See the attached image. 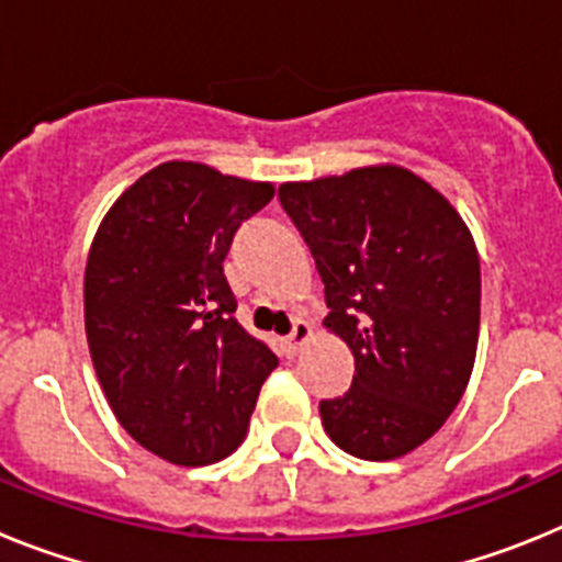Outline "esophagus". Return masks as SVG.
I'll return each mask as SVG.
<instances>
[{
	"mask_svg": "<svg viewBox=\"0 0 562 562\" xmlns=\"http://www.w3.org/2000/svg\"><path fill=\"white\" fill-rule=\"evenodd\" d=\"M310 340H312V326L306 324V321H301V317H297L295 326H292V331H290V349H292V355H297V351L304 349V346Z\"/></svg>",
	"mask_w": 562,
	"mask_h": 562,
	"instance_id": "1",
	"label": "esophagus"
}]
</instances>
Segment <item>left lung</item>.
Listing matches in <instances>:
<instances>
[{"instance_id":"obj_1","label":"left lung","mask_w":562,"mask_h":562,"mask_svg":"<svg viewBox=\"0 0 562 562\" xmlns=\"http://www.w3.org/2000/svg\"><path fill=\"white\" fill-rule=\"evenodd\" d=\"M278 196L324 278V326L355 355L351 389L321 402L324 430L357 459L408 456L448 422L473 374V233L445 193L391 162L284 182Z\"/></svg>"}]
</instances>
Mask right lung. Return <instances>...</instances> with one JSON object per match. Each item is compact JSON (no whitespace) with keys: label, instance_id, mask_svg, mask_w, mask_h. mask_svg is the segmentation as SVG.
<instances>
[{"label":"right lung","instance_id":"obj_1","mask_svg":"<svg viewBox=\"0 0 562 562\" xmlns=\"http://www.w3.org/2000/svg\"><path fill=\"white\" fill-rule=\"evenodd\" d=\"M272 193L205 162H160L114 200L89 247L83 326L98 382L126 434L171 464L231 456L278 366L236 321L222 267L236 227Z\"/></svg>","mask_w":562,"mask_h":562}]
</instances>
